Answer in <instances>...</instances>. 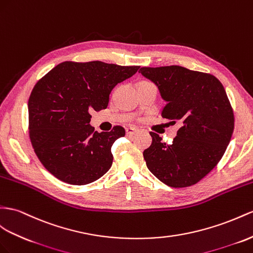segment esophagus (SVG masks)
<instances>
[{
  "label": "esophagus",
  "instance_id": "1",
  "mask_svg": "<svg viewBox=\"0 0 253 253\" xmlns=\"http://www.w3.org/2000/svg\"><path fill=\"white\" fill-rule=\"evenodd\" d=\"M138 131H139L138 129L132 128V127H128V128H126V134H127V135H133V134L137 133Z\"/></svg>",
  "mask_w": 253,
  "mask_h": 253
}]
</instances>
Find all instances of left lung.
Returning <instances> with one entry per match:
<instances>
[{"instance_id": "1", "label": "left lung", "mask_w": 253, "mask_h": 253, "mask_svg": "<svg viewBox=\"0 0 253 253\" xmlns=\"http://www.w3.org/2000/svg\"><path fill=\"white\" fill-rule=\"evenodd\" d=\"M167 101L161 116L182 127L172 144L155 132L143 152L155 176L173 188L189 187L206 176L222 158L234 130V113L225 89L215 76L177 65L142 67Z\"/></svg>"}]
</instances>
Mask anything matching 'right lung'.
Segmentation results:
<instances>
[{"label": "right lung", "mask_w": 253, "mask_h": 253, "mask_svg": "<svg viewBox=\"0 0 253 253\" xmlns=\"http://www.w3.org/2000/svg\"><path fill=\"white\" fill-rule=\"evenodd\" d=\"M140 66H120L100 61L63 62L38 81L29 98V133L42 166L62 182L86 185L112 166L111 147L125 135L113 127L97 132L89 125L90 112L108 107L118 83Z\"/></svg>", "instance_id": "add662e5"}]
</instances>
